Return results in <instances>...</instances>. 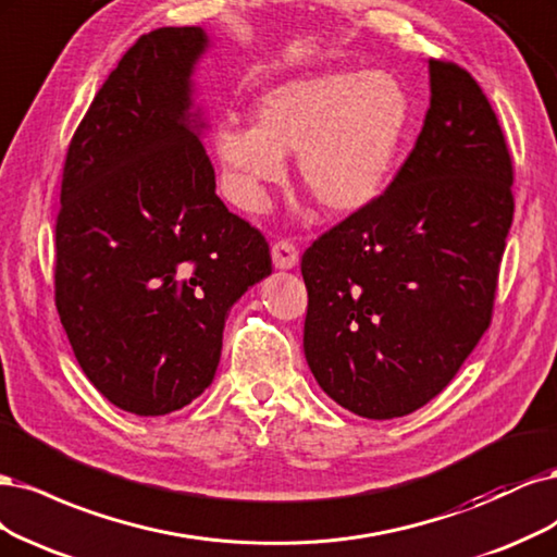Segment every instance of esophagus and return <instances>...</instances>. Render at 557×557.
I'll use <instances>...</instances> for the list:
<instances>
[{
  "instance_id": "esophagus-1",
  "label": "esophagus",
  "mask_w": 557,
  "mask_h": 557,
  "mask_svg": "<svg viewBox=\"0 0 557 557\" xmlns=\"http://www.w3.org/2000/svg\"><path fill=\"white\" fill-rule=\"evenodd\" d=\"M273 255V265L280 268V271H289L298 263V249L292 240H277L271 249Z\"/></svg>"
}]
</instances>
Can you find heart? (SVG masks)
Wrapping results in <instances>:
<instances>
[{"label":"heart","instance_id":"b5f03b06","mask_svg":"<svg viewBox=\"0 0 557 557\" xmlns=\"http://www.w3.org/2000/svg\"><path fill=\"white\" fill-rule=\"evenodd\" d=\"M411 101L386 71H324L265 89L255 127L224 122L214 138L228 189L261 212L298 154L302 187L333 214L368 208L384 194L409 132Z\"/></svg>","mask_w":557,"mask_h":557}]
</instances>
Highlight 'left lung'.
<instances>
[{
  "mask_svg": "<svg viewBox=\"0 0 557 557\" xmlns=\"http://www.w3.org/2000/svg\"><path fill=\"white\" fill-rule=\"evenodd\" d=\"M430 109L386 191L305 249L302 349L363 419L433 400L486 333L513 220V166L476 81L428 60Z\"/></svg>",
  "mask_w": 557,
  "mask_h": 557,
  "instance_id": "left-lung-1",
  "label": "left lung"
}]
</instances>
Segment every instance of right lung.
I'll list each match as a JSON object with an SVG mask.
<instances>
[{
  "instance_id": "1",
  "label": "right lung",
  "mask_w": 557,
  "mask_h": 557,
  "mask_svg": "<svg viewBox=\"0 0 557 557\" xmlns=\"http://www.w3.org/2000/svg\"><path fill=\"white\" fill-rule=\"evenodd\" d=\"M201 27H161L124 52L71 138L55 226V302L76 361L138 417L212 384L228 310L271 275L261 233L214 194L194 111Z\"/></svg>"
}]
</instances>
